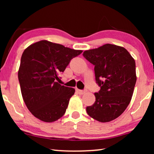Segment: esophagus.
Listing matches in <instances>:
<instances>
[{
  "label": "esophagus",
  "mask_w": 154,
  "mask_h": 154,
  "mask_svg": "<svg viewBox=\"0 0 154 154\" xmlns=\"http://www.w3.org/2000/svg\"><path fill=\"white\" fill-rule=\"evenodd\" d=\"M76 91H77V92L79 94H81V95L83 94H85V92H87L86 90H78V89H77Z\"/></svg>",
  "instance_id": "obj_1"
}]
</instances>
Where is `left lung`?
I'll use <instances>...</instances> for the list:
<instances>
[{
	"instance_id": "left-lung-1",
	"label": "left lung",
	"mask_w": 154,
	"mask_h": 154,
	"mask_svg": "<svg viewBox=\"0 0 154 154\" xmlns=\"http://www.w3.org/2000/svg\"><path fill=\"white\" fill-rule=\"evenodd\" d=\"M94 66L96 82L100 88L95 92V103L86 107L88 114L100 122L113 120L126 110L136 84L135 61L126 49L105 44L83 52Z\"/></svg>"
}]
</instances>
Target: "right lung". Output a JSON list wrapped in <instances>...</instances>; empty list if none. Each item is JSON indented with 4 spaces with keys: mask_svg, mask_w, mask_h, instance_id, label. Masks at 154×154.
I'll return each mask as SVG.
<instances>
[{
    "mask_svg": "<svg viewBox=\"0 0 154 154\" xmlns=\"http://www.w3.org/2000/svg\"><path fill=\"white\" fill-rule=\"evenodd\" d=\"M82 53L48 41L34 43L23 52L18 79L26 105L36 118L52 122L64 116L75 89L57 80L71 60Z\"/></svg>",
    "mask_w": 154,
    "mask_h": 154,
    "instance_id": "1",
    "label": "right lung"
}]
</instances>
